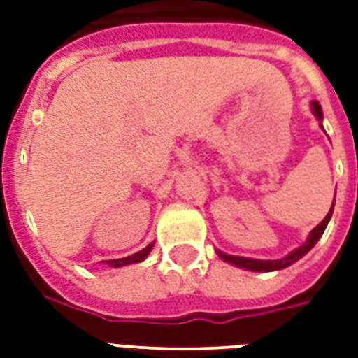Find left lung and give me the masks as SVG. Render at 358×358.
<instances>
[{"label": "left lung", "instance_id": "8db88e82", "mask_svg": "<svg viewBox=\"0 0 358 358\" xmlns=\"http://www.w3.org/2000/svg\"><path fill=\"white\" fill-rule=\"evenodd\" d=\"M313 113H315V117L318 118V120H322V107H320V105H318L316 101H313ZM331 213H334V203H331V209L328 210V215L324 217L322 222L316 226L313 232L308 234L307 241H305L301 248H297L295 251H292L289 255L284 257V259H278V261H261V259H249V257L226 255V253L218 251V249H217V253H218V257L222 259V261H226V263L234 264V266H240V268L253 270V272H272V270H282V268H285V266H289V264L295 263V261H299L301 257L307 255L308 251L315 248V243L320 240V238H322L324 230H326V226H328V222H330Z\"/></svg>", "mask_w": 358, "mask_h": 358}]
</instances>
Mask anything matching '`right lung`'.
<instances>
[{"label":"right lung","mask_w":358,"mask_h":358,"mask_svg":"<svg viewBox=\"0 0 358 358\" xmlns=\"http://www.w3.org/2000/svg\"><path fill=\"white\" fill-rule=\"evenodd\" d=\"M153 249V243H149L148 248H143L141 251H138V253H134L132 257H124V259H113V261H107V264L109 266H113V268H118V266H126V264H134V263H141L145 257L149 255V251Z\"/></svg>","instance_id":"1"}]
</instances>
